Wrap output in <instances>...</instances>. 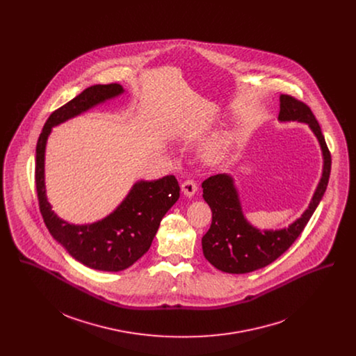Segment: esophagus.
Masks as SVG:
<instances>
[{
	"label": "esophagus",
	"mask_w": 356,
	"mask_h": 356,
	"mask_svg": "<svg viewBox=\"0 0 356 356\" xmlns=\"http://www.w3.org/2000/svg\"><path fill=\"white\" fill-rule=\"evenodd\" d=\"M181 189H182V192H184V195H185L186 197H192V196H195V193L197 192V184H196L195 181H192V179H186V181L181 185Z\"/></svg>",
	"instance_id": "1"
}]
</instances>
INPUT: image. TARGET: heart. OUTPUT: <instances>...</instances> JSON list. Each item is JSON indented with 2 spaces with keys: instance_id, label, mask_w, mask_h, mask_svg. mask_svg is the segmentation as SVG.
<instances>
[{
  "instance_id": "1",
  "label": "heart",
  "mask_w": 356,
  "mask_h": 356,
  "mask_svg": "<svg viewBox=\"0 0 356 356\" xmlns=\"http://www.w3.org/2000/svg\"><path fill=\"white\" fill-rule=\"evenodd\" d=\"M233 144H234V136L227 134V136L216 140L215 143H212L208 147L207 157L211 161H220V160H223L230 153Z\"/></svg>"
}]
</instances>
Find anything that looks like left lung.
I'll list each match as a JSON object with an SVG mask.
<instances>
[{"label":"left lung","mask_w":356,"mask_h":356,"mask_svg":"<svg viewBox=\"0 0 356 356\" xmlns=\"http://www.w3.org/2000/svg\"><path fill=\"white\" fill-rule=\"evenodd\" d=\"M278 120L308 124L322 151V177L302 216L288 227L277 230H260L248 222L234 178L230 174H216L205 179L202 185L203 197L212 211V222L202 238L203 254L213 267L223 273H251L278 259L300 236L325 195L332 157L314 113L305 102L281 95Z\"/></svg>","instance_id":"8db88e82"}]
</instances>
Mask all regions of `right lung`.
Here are the masks:
<instances>
[{"label":"right lung","mask_w":356,"mask_h":356,"mask_svg":"<svg viewBox=\"0 0 356 356\" xmlns=\"http://www.w3.org/2000/svg\"><path fill=\"white\" fill-rule=\"evenodd\" d=\"M124 93L119 83L95 85L56 109L37 143L35 185L40 209L51 237L79 263L102 271H122L151 248L165 212L179 199L174 175L137 181L123 202L109 215L88 225L65 222L54 213L45 186V151L51 127Z\"/></svg>","instance_id":"obj_1"}]
</instances>
